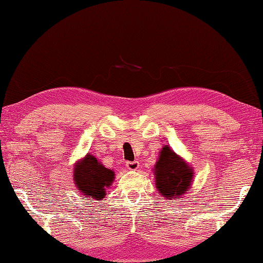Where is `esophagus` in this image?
Wrapping results in <instances>:
<instances>
[{
  "label": "esophagus",
  "mask_w": 263,
  "mask_h": 263,
  "mask_svg": "<svg viewBox=\"0 0 263 263\" xmlns=\"http://www.w3.org/2000/svg\"><path fill=\"white\" fill-rule=\"evenodd\" d=\"M126 167L128 170H137L139 167V162L138 160H133V162H126Z\"/></svg>",
  "instance_id": "obj_1"
}]
</instances>
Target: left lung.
I'll use <instances>...</instances> for the list:
<instances>
[{
	"instance_id": "8db88e82",
	"label": "left lung",
	"mask_w": 263,
	"mask_h": 263,
	"mask_svg": "<svg viewBox=\"0 0 263 263\" xmlns=\"http://www.w3.org/2000/svg\"><path fill=\"white\" fill-rule=\"evenodd\" d=\"M155 175L156 185L163 197L175 199L189 189L194 172L170 147L164 146L155 165Z\"/></svg>"
}]
</instances>
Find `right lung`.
Instances as JSON below:
<instances>
[{
	"label": "right lung",
	"instance_id": "obj_1",
	"mask_svg": "<svg viewBox=\"0 0 263 263\" xmlns=\"http://www.w3.org/2000/svg\"><path fill=\"white\" fill-rule=\"evenodd\" d=\"M115 179V172L106 169L96 157L87 155L74 169V182L78 189L86 196L85 199H101L106 195V187Z\"/></svg>",
	"mask_w": 263,
	"mask_h": 263
}]
</instances>
